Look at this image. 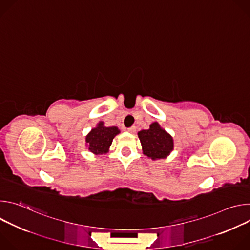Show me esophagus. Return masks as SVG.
I'll return each instance as SVG.
<instances>
[{
	"label": "esophagus",
	"mask_w": 250,
	"mask_h": 250,
	"mask_svg": "<svg viewBox=\"0 0 250 250\" xmlns=\"http://www.w3.org/2000/svg\"><path fill=\"white\" fill-rule=\"evenodd\" d=\"M135 130H136L135 126H130V127H128V128H127V131H128V132H130V133H134V132H135Z\"/></svg>",
	"instance_id": "34e87169"
}]
</instances>
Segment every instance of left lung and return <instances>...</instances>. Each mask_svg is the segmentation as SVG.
Instances as JSON below:
<instances>
[{
	"instance_id": "obj_1",
	"label": "left lung",
	"mask_w": 250,
	"mask_h": 250,
	"mask_svg": "<svg viewBox=\"0 0 250 250\" xmlns=\"http://www.w3.org/2000/svg\"><path fill=\"white\" fill-rule=\"evenodd\" d=\"M137 134L144 154L152 160L166 158L173 150L172 136L156 122L152 123L148 129H142Z\"/></svg>"
}]
</instances>
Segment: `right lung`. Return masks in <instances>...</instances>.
<instances>
[{"label":"right lung","mask_w":250,"mask_h":250,"mask_svg":"<svg viewBox=\"0 0 250 250\" xmlns=\"http://www.w3.org/2000/svg\"><path fill=\"white\" fill-rule=\"evenodd\" d=\"M120 133L117 126H104L100 122L86 136L88 149L96 155H101L109 151L114 137Z\"/></svg>","instance_id":"1"}]
</instances>
